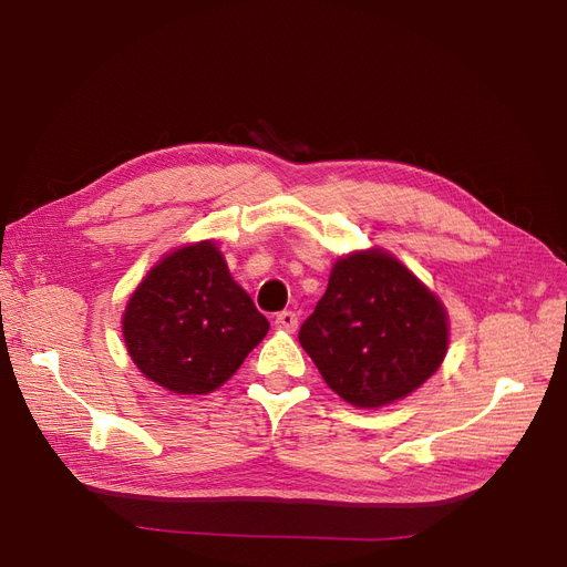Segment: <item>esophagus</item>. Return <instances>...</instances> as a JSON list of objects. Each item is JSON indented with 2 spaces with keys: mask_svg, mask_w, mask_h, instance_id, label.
Returning <instances> with one entry per match:
<instances>
[{
  "mask_svg": "<svg viewBox=\"0 0 567 567\" xmlns=\"http://www.w3.org/2000/svg\"><path fill=\"white\" fill-rule=\"evenodd\" d=\"M274 323H277V329L293 333L298 329V315L290 312V310H284V312H279L277 317H274Z\"/></svg>",
  "mask_w": 567,
  "mask_h": 567,
  "instance_id": "34e87169",
  "label": "esophagus"
}]
</instances>
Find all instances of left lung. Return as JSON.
<instances>
[{
	"label": "left lung",
	"instance_id": "1",
	"mask_svg": "<svg viewBox=\"0 0 567 567\" xmlns=\"http://www.w3.org/2000/svg\"><path fill=\"white\" fill-rule=\"evenodd\" d=\"M321 379L357 409L419 390L440 369L450 319L440 298L383 248L338 257L298 333Z\"/></svg>",
	"mask_w": 567,
	"mask_h": 567
}]
</instances>
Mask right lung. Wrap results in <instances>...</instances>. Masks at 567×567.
<instances>
[{"mask_svg":"<svg viewBox=\"0 0 567 567\" xmlns=\"http://www.w3.org/2000/svg\"><path fill=\"white\" fill-rule=\"evenodd\" d=\"M269 331L215 241L186 244L148 269L123 315L125 348L148 381L177 394L225 385Z\"/></svg>","mask_w":567,"mask_h":567,"instance_id":"right-lung-1","label":"right lung"}]
</instances>
